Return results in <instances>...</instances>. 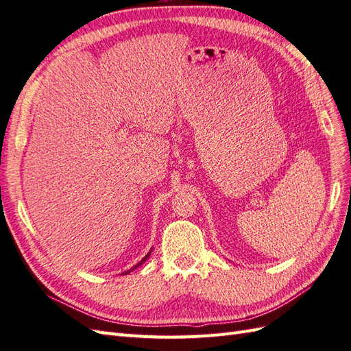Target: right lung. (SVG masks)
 Listing matches in <instances>:
<instances>
[{"label":"right lung","mask_w":351,"mask_h":351,"mask_svg":"<svg viewBox=\"0 0 351 351\" xmlns=\"http://www.w3.org/2000/svg\"><path fill=\"white\" fill-rule=\"evenodd\" d=\"M151 252H152V249H151V250H149V252H148V254H147V255H145V256H143V258H142V259H141V261H139V263H138V264H136V265H134V267H132V268H130V269H128V271H125V273H123V274H129V273H130V271H133V269H134V268H138V267H139V265H142V264H143V263H145V261H147V258H149V255H151Z\"/></svg>","instance_id":"1"}]
</instances>
